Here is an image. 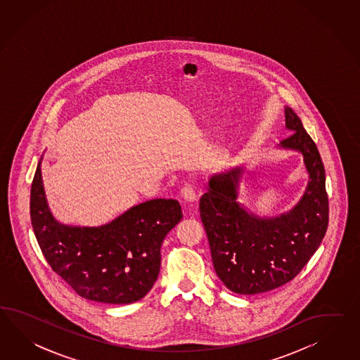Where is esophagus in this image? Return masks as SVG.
I'll list each match as a JSON object with an SVG mask.
<instances>
[{
	"mask_svg": "<svg viewBox=\"0 0 360 360\" xmlns=\"http://www.w3.org/2000/svg\"><path fill=\"white\" fill-rule=\"evenodd\" d=\"M181 193H182V198L186 202H195L196 200V187H195V184H184L182 190H181Z\"/></svg>",
	"mask_w": 360,
	"mask_h": 360,
	"instance_id": "1",
	"label": "esophagus"
}]
</instances>
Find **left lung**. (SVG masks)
<instances>
[{"instance_id": "8db88e82", "label": "left lung", "mask_w": 360, "mask_h": 360, "mask_svg": "<svg viewBox=\"0 0 360 360\" xmlns=\"http://www.w3.org/2000/svg\"><path fill=\"white\" fill-rule=\"evenodd\" d=\"M285 118L292 132L281 146L302 152L309 173L307 190L292 211L274 219H259L242 208L236 202L240 167L212 176L208 191L200 199V217L214 271L237 294H260L295 278L328 229L324 164L292 109H285Z\"/></svg>"}]
</instances>
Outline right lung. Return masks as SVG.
Wrapping results in <instances>:
<instances>
[{
    "label": "right lung",
    "mask_w": 360,
    "mask_h": 360,
    "mask_svg": "<svg viewBox=\"0 0 360 360\" xmlns=\"http://www.w3.org/2000/svg\"><path fill=\"white\" fill-rule=\"evenodd\" d=\"M30 213L53 272L82 298L109 304H129L147 295L158 280L162 240L184 216L174 199H152L100 228L61 225L48 210L40 164Z\"/></svg>",
    "instance_id": "add662e5"
}]
</instances>
